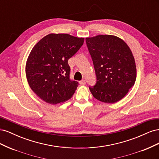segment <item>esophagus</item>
Returning <instances> with one entry per match:
<instances>
[{
  "instance_id": "obj_1",
  "label": "esophagus",
  "mask_w": 159,
  "mask_h": 159,
  "mask_svg": "<svg viewBox=\"0 0 159 159\" xmlns=\"http://www.w3.org/2000/svg\"><path fill=\"white\" fill-rule=\"evenodd\" d=\"M80 85H85V84H86V82H85V80H82L81 81H80Z\"/></svg>"
}]
</instances>
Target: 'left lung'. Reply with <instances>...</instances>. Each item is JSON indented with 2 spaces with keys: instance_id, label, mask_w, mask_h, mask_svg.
Segmentation results:
<instances>
[{
  "instance_id": "left-lung-1",
  "label": "left lung",
  "mask_w": 159,
  "mask_h": 159,
  "mask_svg": "<svg viewBox=\"0 0 159 159\" xmlns=\"http://www.w3.org/2000/svg\"><path fill=\"white\" fill-rule=\"evenodd\" d=\"M97 82L89 87L100 102L114 103L123 99L135 82L137 69L132 52L121 38L107 34L86 38Z\"/></svg>"
}]
</instances>
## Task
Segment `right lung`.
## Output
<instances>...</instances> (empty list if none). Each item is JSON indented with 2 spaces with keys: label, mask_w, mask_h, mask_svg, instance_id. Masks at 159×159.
<instances>
[{
  "label": "right lung",
  "mask_w": 159,
  "mask_h": 159,
  "mask_svg": "<svg viewBox=\"0 0 159 159\" xmlns=\"http://www.w3.org/2000/svg\"><path fill=\"white\" fill-rule=\"evenodd\" d=\"M84 38L50 34L33 47L26 64L30 88L45 102L56 105L71 98L78 82L70 79L68 60L78 52Z\"/></svg>",
  "instance_id": "add662e5"
}]
</instances>
